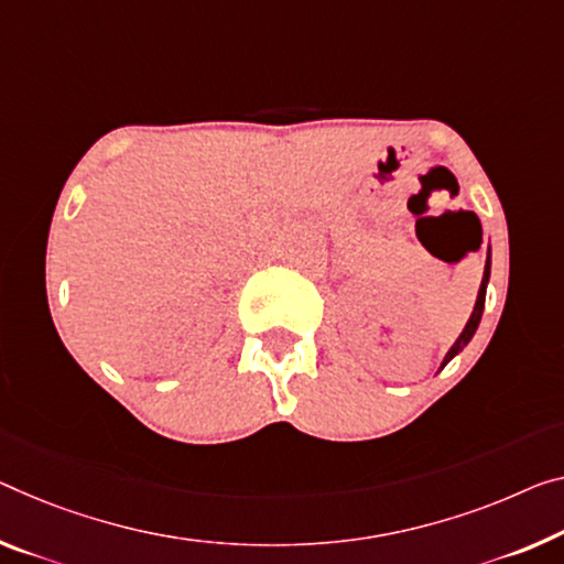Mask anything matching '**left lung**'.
Returning <instances> with one entry per match:
<instances>
[{
  "instance_id": "obj_1",
  "label": "left lung",
  "mask_w": 564,
  "mask_h": 564,
  "mask_svg": "<svg viewBox=\"0 0 564 564\" xmlns=\"http://www.w3.org/2000/svg\"><path fill=\"white\" fill-rule=\"evenodd\" d=\"M489 276H491V247H489V254H487V264H484L481 288H479V294H476V302H474V310H471L469 323L464 325L462 335H458V337H456V343L452 345V348H448L444 362H441V368H444L446 362L452 360V358H456V355L462 352V350L466 348V345L471 343V337H474V333H476V327H479V323H481V315H484V300H487V284H489Z\"/></svg>"
}]
</instances>
